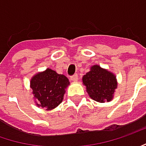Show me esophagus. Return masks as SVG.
I'll list each match as a JSON object with an SVG mask.
<instances>
[{
    "instance_id": "obj_1",
    "label": "esophagus",
    "mask_w": 146,
    "mask_h": 146,
    "mask_svg": "<svg viewBox=\"0 0 146 146\" xmlns=\"http://www.w3.org/2000/svg\"><path fill=\"white\" fill-rule=\"evenodd\" d=\"M70 80H71L72 81H76V80H78V75H77V74H74L73 76H70Z\"/></svg>"
}]
</instances>
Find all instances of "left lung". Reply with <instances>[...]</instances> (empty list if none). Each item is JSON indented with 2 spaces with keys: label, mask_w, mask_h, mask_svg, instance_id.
I'll list each match as a JSON object with an SVG mask.
<instances>
[{
  "label": "left lung",
  "mask_w": 146,
  "mask_h": 146,
  "mask_svg": "<svg viewBox=\"0 0 146 146\" xmlns=\"http://www.w3.org/2000/svg\"><path fill=\"white\" fill-rule=\"evenodd\" d=\"M82 80L90 98L98 102L111 100L117 86L115 76L99 66H92Z\"/></svg>",
  "instance_id": "8db88e82"
}]
</instances>
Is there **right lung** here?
<instances>
[{
    "label": "right lung",
    "mask_w": 146,
    "mask_h": 146,
    "mask_svg": "<svg viewBox=\"0 0 146 146\" xmlns=\"http://www.w3.org/2000/svg\"><path fill=\"white\" fill-rule=\"evenodd\" d=\"M70 84L64 75L57 74L55 70L47 69L46 71L36 75L31 81V87L34 96L40 104L37 106L51 110L61 103L65 89Z\"/></svg>",
    "instance_id": "obj_1"
}]
</instances>
